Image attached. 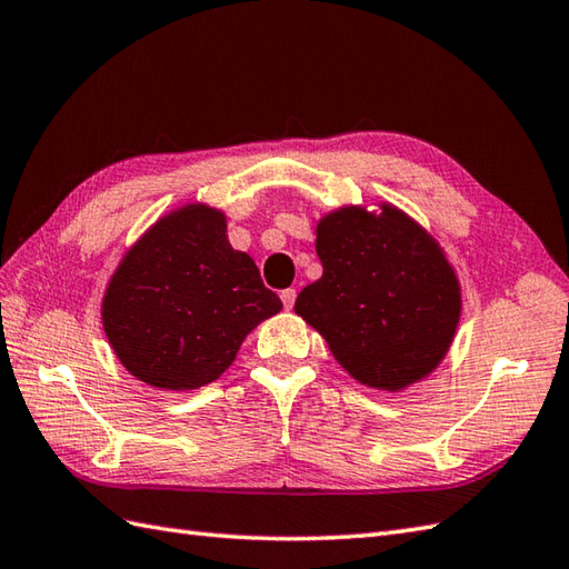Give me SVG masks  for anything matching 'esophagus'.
Segmentation results:
<instances>
[{
  "mask_svg": "<svg viewBox=\"0 0 569 569\" xmlns=\"http://www.w3.org/2000/svg\"><path fill=\"white\" fill-rule=\"evenodd\" d=\"M296 298H298V290L296 288H286L281 290V300H283V308L290 310L296 305Z\"/></svg>",
  "mask_w": 569,
  "mask_h": 569,
  "instance_id": "34e87169",
  "label": "esophagus"
}]
</instances>
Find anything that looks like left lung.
Returning a JSON list of instances; mask_svg holds the SVG:
<instances>
[{"instance_id":"8db88e82","label":"left lung","mask_w":569,"mask_h":569,"mask_svg":"<svg viewBox=\"0 0 569 569\" xmlns=\"http://www.w3.org/2000/svg\"><path fill=\"white\" fill-rule=\"evenodd\" d=\"M322 279L296 312L327 339L358 382L401 389L437 368L457 331L455 271L426 230L395 207L329 213L317 226Z\"/></svg>"}]
</instances>
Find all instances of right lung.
I'll return each mask as SVG.
<instances>
[{"label":"right lung","mask_w":569,"mask_h":569,"mask_svg":"<svg viewBox=\"0 0 569 569\" xmlns=\"http://www.w3.org/2000/svg\"><path fill=\"white\" fill-rule=\"evenodd\" d=\"M281 308L252 257L230 247L223 213L184 207L127 252L108 286L103 327L129 372L178 391L223 375L247 333Z\"/></svg>","instance_id":"add662e5"}]
</instances>
